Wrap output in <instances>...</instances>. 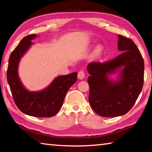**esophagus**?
<instances>
[{"label": "esophagus", "instance_id": "34e87169", "mask_svg": "<svg viewBox=\"0 0 152 152\" xmlns=\"http://www.w3.org/2000/svg\"><path fill=\"white\" fill-rule=\"evenodd\" d=\"M85 77V72L83 70H81L79 71V72L78 74V78L80 80H82L83 78Z\"/></svg>", "mask_w": 152, "mask_h": 152}]
</instances>
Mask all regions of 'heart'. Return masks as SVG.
<instances>
[{
    "label": "heart",
    "instance_id": "heart-1",
    "mask_svg": "<svg viewBox=\"0 0 152 152\" xmlns=\"http://www.w3.org/2000/svg\"><path fill=\"white\" fill-rule=\"evenodd\" d=\"M103 52V47L101 45H98L95 47L91 54V59L93 61L98 60L101 57Z\"/></svg>",
    "mask_w": 152,
    "mask_h": 152
}]
</instances>
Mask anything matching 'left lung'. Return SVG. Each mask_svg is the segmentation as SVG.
I'll return each instance as SVG.
<instances>
[{
    "label": "left lung",
    "instance_id": "8db88e82",
    "mask_svg": "<svg viewBox=\"0 0 152 152\" xmlns=\"http://www.w3.org/2000/svg\"><path fill=\"white\" fill-rule=\"evenodd\" d=\"M118 50L122 52L106 62L88 65L90 74L89 102L102 117H116L130 110L142 89L144 63L139 50L130 38L118 35ZM120 67L119 80H110L108 75Z\"/></svg>",
    "mask_w": 152,
    "mask_h": 152
}]
</instances>
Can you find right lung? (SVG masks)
<instances>
[{
    "instance_id": "obj_1",
    "label": "right lung",
    "mask_w": 152,
    "mask_h": 152,
    "mask_svg": "<svg viewBox=\"0 0 152 152\" xmlns=\"http://www.w3.org/2000/svg\"><path fill=\"white\" fill-rule=\"evenodd\" d=\"M37 37L33 34L24 37L9 58L7 80L13 99L18 108L24 114L34 117L49 118L57 114L63 105L68 90L76 82V72L58 76L42 91L31 92L25 89L18 76L19 60Z\"/></svg>"
}]
</instances>
